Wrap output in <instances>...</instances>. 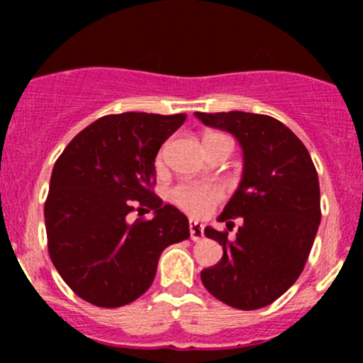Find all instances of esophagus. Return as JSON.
Listing matches in <instances>:
<instances>
[{
    "mask_svg": "<svg viewBox=\"0 0 363 363\" xmlns=\"http://www.w3.org/2000/svg\"><path fill=\"white\" fill-rule=\"evenodd\" d=\"M189 234H191V239H193L194 242L201 240L203 237H205V232H203V225L199 222H193V220H191V222H189Z\"/></svg>",
    "mask_w": 363,
    "mask_h": 363,
    "instance_id": "34e87169",
    "label": "esophagus"
}]
</instances>
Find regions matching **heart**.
<instances>
[{
    "instance_id": "heart-1",
    "label": "heart",
    "mask_w": 363,
    "mask_h": 363,
    "mask_svg": "<svg viewBox=\"0 0 363 363\" xmlns=\"http://www.w3.org/2000/svg\"><path fill=\"white\" fill-rule=\"evenodd\" d=\"M228 138L218 133H211L206 136V140H218ZM230 140V138H228ZM165 150L167 147H162L158 150L155 157V167L162 169L165 164ZM223 191L216 184H205V182H179L170 189V201L176 205L179 210L186 211L191 216H203L213 208L216 203L222 201Z\"/></svg>"
}]
</instances>
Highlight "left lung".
Returning <instances> with one entry per match:
<instances>
[{
	"mask_svg": "<svg viewBox=\"0 0 363 363\" xmlns=\"http://www.w3.org/2000/svg\"><path fill=\"white\" fill-rule=\"evenodd\" d=\"M196 118L232 133L244 150L242 181L218 216V222L242 216L244 223L234 239L205 228L223 256L203 269L201 281L227 306L261 309L303 272L320 222L318 172L302 141L272 116L230 111Z\"/></svg>",
	"mask_w": 363,
	"mask_h": 363,
	"instance_id": "8db88e82",
	"label": "left lung"
}]
</instances>
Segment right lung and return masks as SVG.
Here are the masks:
<instances>
[{
    "instance_id": "add662e5",
    "label": "right lung",
    "mask_w": 363,
    "mask_h": 363,
    "mask_svg": "<svg viewBox=\"0 0 363 363\" xmlns=\"http://www.w3.org/2000/svg\"><path fill=\"white\" fill-rule=\"evenodd\" d=\"M186 114L123 112L78 133L57 157L44 205L52 264L78 297L123 307L150 289L158 257L189 237V222L153 193L155 157ZM152 220L129 224L131 211Z\"/></svg>"
}]
</instances>
